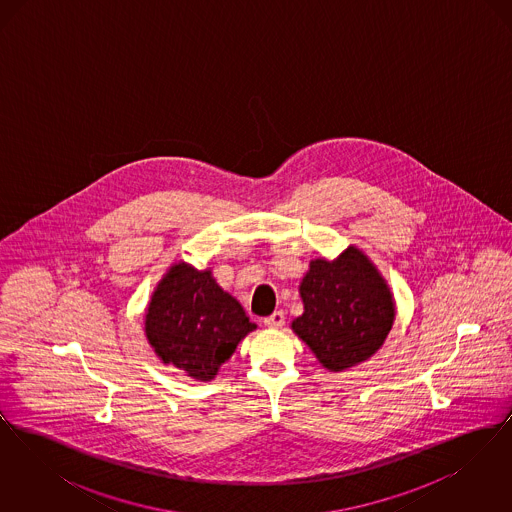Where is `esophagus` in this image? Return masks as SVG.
<instances>
[{
  "label": "esophagus",
  "instance_id": "obj_1",
  "mask_svg": "<svg viewBox=\"0 0 512 512\" xmlns=\"http://www.w3.org/2000/svg\"><path fill=\"white\" fill-rule=\"evenodd\" d=\"M263 322H265V326H268V328H282V326L286 324V317H284L282 311H274V313H272L270 317L265 318Z\"/></svg>",
  "mask_w": 512,
  "mask_h": 512
}]
</instances>
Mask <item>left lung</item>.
Instances as JSON below:
<instances>
[{
    "mask_svg": "<svg viewBox=\"0 0 512 512\" xmlns=\"http://www.w3.org/2000/svg\"><path fill=\"white\" fill-rule=\"evenodd\" d=\"M299 293L305 311L293 320V332L334 372L372 357L395 318L386 282L355 247L334 263L313 261Z\"/></svg>",
    "mask_w": 512,
    "mask_h": 512,
    "instance_id": "obj_1",
    "label": "left lung"
}]
</instances>
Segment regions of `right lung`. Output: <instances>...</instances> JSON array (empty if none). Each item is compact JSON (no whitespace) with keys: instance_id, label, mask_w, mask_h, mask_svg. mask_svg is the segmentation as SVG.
<instances>
[{"instance_id":"obj_1","label":"right lung","mask_w":512,"mask_h":512,"mask_svg":"<svg viewBox=\"0 0 512 512\" xmlns=\"http://www.w3.org/2000/svg\"><path fill=\"white\" fill-rule=\"evenodd\" d=\"M255 328L211 270L199 272L186 263L167 272L147 307L146 336L159 359L201 382L213 380Z\"/></svg>"}]
</instances>
